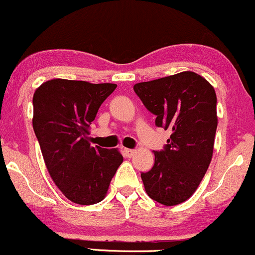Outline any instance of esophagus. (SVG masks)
Listing matches in <instances>:
<instances>
[{"label":"esophagus","mask_w":255,"mask_h":255,"mask_svg":"<svg viewBox=\"0 0 255 255\" xmlns=\"http://www.w3.org/2000/svg\"><path fill=\"white\" fill-rule=\"evenodd\" d=\"M125 153H126V156H128V157H132L134 153H135V150H133V149H125Z\"/></svg>","instance_id":"obj_1"}]
</instances>
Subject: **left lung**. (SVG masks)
<instances>
[{
  "mask_svg": "<svg viewBox=\"0 0 255 255\" xmlns=\"http://www.w3.org/2000/svg\"><path fill=\"white\" fill-rule=\"evenodd\" d=\"M133 88L156 115V126L172 130L164 150L153 151L152 168L141 173L145 191L161 205H180L194 195L212 161L217 94L205 77L192 71L136 83Z\"/></svg>",
  "mask_w": 255,
  "mask_h": 255,
  "instance_id": "left-lung-1",
  "label": "left lung"
}]
</instances>
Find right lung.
I'll list each match as a JSON object with an SVG mask.
<instances>
[{
  "mask_svg": "<svg viewBox=\"0 0 255 255\" xmlns=\"http://www.w3.org/2000/svg\"><path fill=\"white\" fill-rule=\"evenodd\" d=\"M115 83L53 78L33 93L32 127L50 178L66 198L89 206L104 200L123 162L119 149L92 146L89 129Z\"/></svg>",
  "mask_w": 255,
  "mask_h": 255,
  "instance_id": "1",
  "label": "right lung"
}]
</instances>
